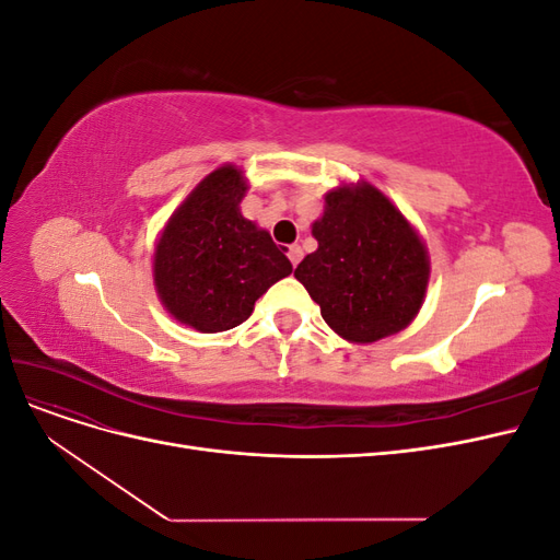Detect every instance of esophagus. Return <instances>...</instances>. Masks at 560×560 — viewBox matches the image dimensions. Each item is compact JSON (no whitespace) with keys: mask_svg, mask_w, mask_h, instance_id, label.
Returning <instances> with one entry per match:
<instances>
[{"mask_svg":"<svg viewBox=\"0 0 560 560\" xmlns=\"http://www.w3.org/2000/svg\"><path fill=\"white\" fill-rule=\"evenodd\" d=\"M287 257H290L292 266H296L301 261V257H303V249L299 245H292L290 249H287Z\"/></svg>","mask_w":560,"mask_h":560,"instance_id":"1","label":"esophagus"}]
</instances>
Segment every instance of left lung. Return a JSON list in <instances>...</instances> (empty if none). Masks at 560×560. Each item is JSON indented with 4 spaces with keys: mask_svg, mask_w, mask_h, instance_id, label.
Segmentation results:
<instances>
[{
    "mask_svg": "<svg viewBox=\"0 0 560 560\" xmlns=\"http://www.w3.org/2000/svg\"><path fill=\"white\" fill-rule=\"evenodd\" d=\"M317 249L294 278L350 343H376L416 319L430 284L425 241L374 184L341 182L313 222Z\"/></svg>",
    "mask_w": 560,
    "mask_h": 560,
    "instance_id": "obj_1",
    "label": "left lung"
}]
</instances>
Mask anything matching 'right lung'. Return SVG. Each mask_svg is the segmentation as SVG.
<instances>
[{
	"label": "right lung",
	"instance_id": "right-lung-1",
	"mask_svg": "<svg viewBox=\"0 0 560 560\" xmlns=\"http://www.w3.org/2000/svg\"><path fill=\"white\" fill-rule=\"evenodd\" d=\"M247 189L241 165H219L184 198L154 245L151 270L163 308L200 334L243 325L257 299L292 273L270 233L243 217Z\"/></svg>",
	"mask_w": 560,
	"mask_h": 560
}]
</instances>
